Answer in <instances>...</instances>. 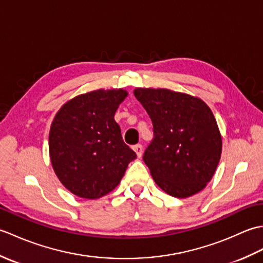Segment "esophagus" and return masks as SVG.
Returning a JSON list of instances; mask_svg holds the SVG:
<instances>
[{
  "instance_id": "obj_1",
  "label": "esophagus",
  "mask_w": 263,
  "mask_h": 263,
  "mask_svg": "<svg viewBox=\"0 0 263 263\" xmlns=\"http://www.w3.org/2000/svg\"><path fill=\"white\" fill-rule=\"evenodd\" d=\"M133 150H135V153L137 154L138 158H140L142 156V146H141V144H136V146H133Z\"/></svg>"
}]
</instances>
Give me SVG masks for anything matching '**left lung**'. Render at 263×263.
<instances>
[{"mask_svg":"<svg viewBox=\"0 0 263 263\" xmlns=\"http://www.w3.org/2000/svg\"><path fill=\"white\" fill-rule=\"evenodd\" d=\"M154 139L143 155L156 184L175 198H189L206 186L221 156V136L209 106L191 95L164 88H137Z\"/></svg>","mask_w":263,"mask_h":263,"instance_id":"left-lung-1","label":"left lung"}]
</instances>
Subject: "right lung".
I'll list each match as a JSON object with an SVG mask.
<instances>
[{
  "label": "right lung",
  "instance_id": "right-lung-1",
  "mask_svg": "<svg viewBox=\"0 0 263 263\" xmlns=\"http://www.w3.org/2000/svg\"><path fill=\"white\" fill-rule=\"evenodd\" d=\"M126 96L124 89L82 93L68 100L54 117L49 157L60 182L77 197L92 200L113 191L137 158L114 120Z\"/></svg>",
  "mask_w": 263,
  "mask_h": 263
}]
</instances>
